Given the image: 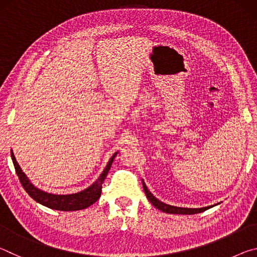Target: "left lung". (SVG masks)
<instances>
[{"mask_svg": "<svg viewBox=\"0 0 257 257\" xmlns=\"http://www.w3.org/2000/svg\"><path fill=\"white\" fill-rule=\"evenodd\" d=\"M142 184H143V188H144V191L146 194V197L149 198V201L152 203V205H153L155 208H158V210L164 212V213H169V214H187V215H188V214L189 215L190 214H197V213H201L203 211L208 210V208L215 206V205H210V206H206V207L190 208V207H179V206L169 205V204H165L163 202L159 201V199L156 198L149 189H147L145 182L143 179H142Z\"/></svg>", "mask_w": 257, "mask_h": 257, "instance_id": "obj_1", "label": "left lung"}]
</instances>
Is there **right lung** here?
Masks as SVG:
<instances>
[{
  "mask_svg": "<svg viewBox=\"0 0 257 257\" xmlns=\"http://www.w3.org/2000/svg\"><path fill=\"white\" fill-rule=\"evenodd\" d=\"M119 152H115L114 154L111 156L110 161H108L106 167L104 168L101 175L95 180L92 185L87 187L84 190L78 191V193L73 194H66V195H59V194H53V193H47V191L43 190L38 187L35 186L32 181L29 180V178L26 176V173L21 170L20 165L17 162L15 158L14 152L11 150V159L12 162H14L17 176L19 177V180L21 185L27 191L28 195L32 197L34 201L37 203L42 204L52 210L56 211H79L84 210V208L89 207L90 205L97 201V199L101 197L102 193V184L104 179H105L108 171H110V168L112 165L113 160L118 154Z\"/></svg>",
  "mask_w": 257,
  "mask_h": 257,
  "instance_id": "1",
  "label": "right lung"
}]
</instances>
